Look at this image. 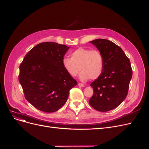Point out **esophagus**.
<instances>
[{
  "instance_id": "esophagus-1",
  "label": "esophagus",
  "mask_w": 149,
  "mask_h": 149,
  "mask_svg": "<svg viewBox=\"0 0 149 149\" xmlns=\"http://www.w3.org/2000/svg\"><path fill=\"white\" fill-rule=\"evenodd\" d=\"M78 86H80V87H84V86H85V85H84V84H80V83L78 84Z\"/></svg>"
}]
</instances>
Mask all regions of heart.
Returning <instances> with one entry per match:
<instances>
[{
    "label": "heart",
    "mask_w": 149,
    "mask_h": 149,
    "mask_svg": "<svg viewBox=\"0 0 149 149\" xmlns=\"http://www.w3.org/2000/svg\"><path fill=\"white\" fill-rule=\"evenodd\" d=\"M62 63L65 71L72 77L76 76L82 70L79 76L82 81L98 79L104 68L102 54L97 49L86 48L75 49L71 53V58L64 57Z\"/></svg>",
    "instance_id": "obj_1"
}]
</instances>
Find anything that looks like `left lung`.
I'll return each mask as SVG.
<instances>
[{"label":"left lung","mask_w":149,"mask_h":149,"mask_svg":"<svg viewBox=\"0 0 149 149\" xmlns=\"http://www.w3.org/2000/svg\"><path fill=\"white\" fill-rule=\"evenodd\" d=\"M90 42L102 54L104 68L90 85L94 94L89 104L97 111L107 112L118 107L127 96L133 71L129 58L116 44L102 38Z\"/></svg>","instance_id":"obj_1"}]
</instances>
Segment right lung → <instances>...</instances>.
<instances>
[{
	"instance_id": "obj_1",
	"label": "right lung",
	"mask_w": 149,
	"mask_h": 149,
	"mask_svg": "<svg viewBox=\"0 0 149 149\" xmlns=\"http://www.w3.org/2000/svg\"><path fill=\"white\" fill-rule=\"evenodd\" d=\"M69 47L55 42L38 44L19 66V81L30 104L45 112H54L67 101L77 81L64 69L62 61Z\"/></svg>"
}]
</instances>
